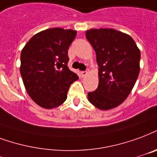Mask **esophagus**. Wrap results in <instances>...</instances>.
<instances>
[{"mask_svg":"<svg viewBox=\"0 0 157 157\" xmlns=\"http://www.w3.org/2000/svg\"><path fill=\"white\" fill-rule=\"evenodd\" d=\"M81 74H82V75L84 77V76H86V75H87V71H82L81 72Z\"/></svg>","mask_w":157,"mask_h":157,"instance_id":"1","label":"esophagus"}]
</instances>
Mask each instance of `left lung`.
I'll return each instance as SVG.
<instances>
[{
  "instance_id": "left-lung-1",
  "label": "left lung",
  "mask_w": 157,
  "mask_h": 157,
  "mask_svg": "<svg viewBox=\"0 0 157 157\" xmlns=\"http://www.w3.org/2000/svg\"><path fill=\"white\" fill-rule=\"evenodd\" d=\"M86 37L95 50L99 84L87 95L102 111L120 105L131 93L140 72V52L129 35L115 29H90Z\"/></svg>"
}]
</instances>
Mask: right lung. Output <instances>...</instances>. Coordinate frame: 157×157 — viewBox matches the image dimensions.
<instances>
[{"label": "right lung", "instance_id": "right-lung-1", "mask_svg": "<svg viewBox=\"0 0 157 157\" xmlns=\"http://www.w3.org/2000/svg\"><path fill=\"white\" fill-rule=\"evenodd\" d=\"M76 31L55 27L40 31L29 40L21 53L20 71L26 92L45 109L61 105L78 75L67 66L68 49Z\"/></svg>", "mask_w": 157, "mask_h": 157}]
</instances>
